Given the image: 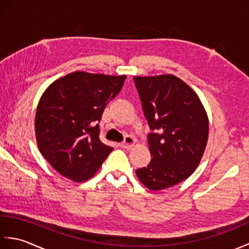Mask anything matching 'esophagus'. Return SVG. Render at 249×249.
Returning a JSON list of instances; mask_svg holds the SVG:
<instances>
[{
	"label": "esophagus",
	"instance_id": "34e87169",
	"mask_svg": "<svg viewBox=\"0 0 249 249\" xmlns=\"http://www.w3.org/2000/svg\"><path fill=\"white\" fill-rule=\"evenodd\" d=\"M135 143H136V140L133 138V137L127 136V137H126V138H125L123 143H121L120 145H121L122 147H123V149H130V147L134 146Z\"/></svg>",
	"mask_w": 249,
	"mask_h": 249
}]
</instances>
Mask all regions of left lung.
Wrapping results in <instances>:
<instances>
[{
    "instance_id": "obj_1",
    "label": "left lung",
    "mask_w": 249,
    "mask_h": 249,
    "mask_svg": "<svg viewBox=\"0 0 249 249\" xmlns=\"http://www.w3.org/2000/svg\"><path fill=\"white\" fill-rule=\"evenodd\" d=\"M142 109L150 128L152 160L136 170L150 190H161L192 176L202 160L209 139V118L194 89L168 75L135 76Z\"/></svg>"
}]
</instances>
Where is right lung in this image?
<instances>
[{
    "label": "right lung",
    "mask_w": 249,
    "mask_h": 249,
    "mask_svg": "<svg viewBox=\"0 0 249 249\" xmlns=\"http://www.w3.org/2000/svg\"><path fill=\"white\" fill-rule=\"evenodd\" d=\"M126 75L75 71L56 79L37 105L38 150L55 171L73 182L93 178L113 147L99 140L104 109L123 87Z\"/></svg>",
    "instance_id": "1"
}]
</instances>
